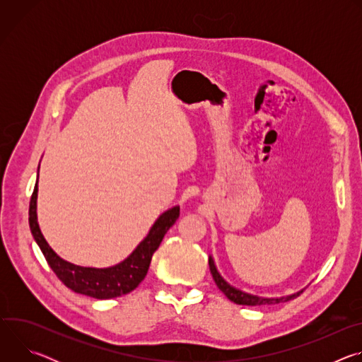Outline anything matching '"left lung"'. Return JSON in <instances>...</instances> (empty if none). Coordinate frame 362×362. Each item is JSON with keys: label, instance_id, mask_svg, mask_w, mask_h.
I'll return each instance as SVG.
<instances>
[{"label": "left lung", "instance_id": "1", "mask_svg": "<svg viewBox=\"0 0 362 362\" xmlns=\"http://www.w3.org/2000/svg\"><path fill=\"white\" fill-rule=\"evenodd\" d=\"M209 268H211V274L215 279V284L218 285V288L226 295L228 299H230L232 302L238 303V305H250V306H255V305H272V303H279V302H286L289 299H293L295 296H298L300 292L295 293V295H291V296H286V298H259V296H255V295H249V293H245L233 286H230L218 272L215 264H214V259L212 257H209Z\"/></svg>", "mask_w": 362, "mask_h": 362}]
</instances>
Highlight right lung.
Wrapping results in <instances>:
<instances>
[{"mask_svg": "<svg viewBox=\"0 0 362 362\" xmlns=\"http://www.w3.org/2000/svg\"><path fill=\"white\" fill-rule=\"evenodd\" d=\"M37 190L38 187L35 183L30 200L28 222L31 233L37 245L40 246L47 264L69 289L97 299H110L122 296L134 291L139 286V284L144 279L148 271L153 253L160 246L166 232L175 225L180 215L179 206H175V208L165 212L156 222H154L148 235L140 242V245L133 250V253L122 264L106 269L83 268L62 259V257L45 242L37 223Z\"/></svg>", "mask_w": 362, "mask_h": 362, "instance_id": "1", "label": "right lung"}]
</instances>
